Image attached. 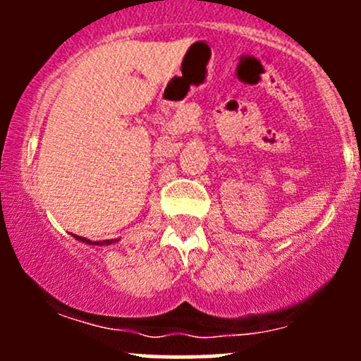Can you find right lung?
<instances>
[{
    "label": "right lung",
    "instance_id": "add662e5",
    "mask_svg": "<svg viewBox=\"0 0 361 361\" xmlns=\"http://www.w3.org/2000/svg\"><path fill=\"white\" fill-rule=\"evenodd\" d=\"M73 238H76L78 241H81L85 244H93V246H109V244L118 241V239H106V241H90V239L81 238V235H76V234H73Z\"/></svg>",
    "mask_w": 361,
    "mask_h": 361
}]
</instances>
